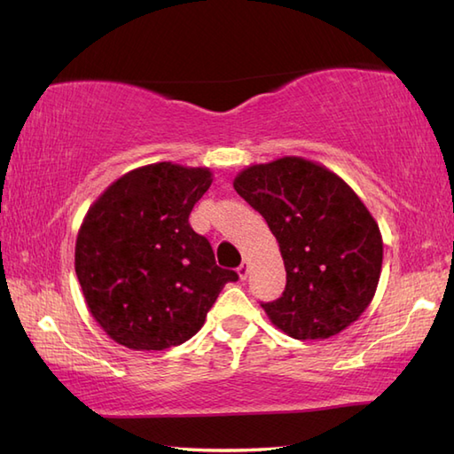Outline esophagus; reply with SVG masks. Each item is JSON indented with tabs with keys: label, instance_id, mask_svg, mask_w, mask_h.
<instances>
[{
	"label": "esophagus",
	"instance_id": "obj_1",
	"mask_svg": "<svg viewBox=\"0 0 454 454\" xmlns=\"http://www.w3.org/2000/svg\"><path fill=\"white\" fill-rule=\"evenodd\" d=\"M238 275H239V278H242V281H246L247 275H249V263L247 262H244L242 265L238 267Z\"/></svg>",
	"mask_w": 454,
	"mask_h": 454
}]
</instances>
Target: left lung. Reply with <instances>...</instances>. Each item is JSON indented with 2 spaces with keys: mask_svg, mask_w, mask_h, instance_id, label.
<instances>
[{
  "mask_svg": "<svg viewBox=\"0 0 454 454\" xmlns=\"http://www.w3.org/2000/svg\"><path fill=\"white\" fill-rule=\"evenodd\" d=\"M234 189L265 218L285 262L283 294L262 304L269 320L302 341L359 320L380 278L382 236L355 191L296 156L246 168Z\"/></svg>",
  "mask_w": 454,
  "mask_h": 454,
  "instance_id": "1",
  "label": "left lung"
}]
</instances>
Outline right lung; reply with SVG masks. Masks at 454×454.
I'll return each mask as SVG.
<instances>
[{
  "mask_svg": "<svg viewBox=\"0 0 454 454\" xmlns=\"http://www.w3.org/2000/svg\"><path fill=\"white\" fill-rule=\"evenodd\" d=\"M210 183L207 168L160 161L129 171L90 207L75 239V275L111 340L134 351L185 343L224 285L238 281L189 224Z\"/></svg>",
  "mask_w": 454,
  "mask_h": 454,
  "instance_id": "add662e5",
  "label": "right lung"
}]
</instances>
